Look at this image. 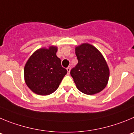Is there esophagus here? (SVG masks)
<instances>
[{"label": "esophagus", "instance_id": "obj_1", "mask_svg": "<svg viewBox=\"0 0 134 134\" xmlns=\"http://www.w3.org/2000/svg\"><path fill=\"white\" fill-rule=\"evenodd\" d=\"M67 73H68V75H69L70 71H71V67H67Z\"/></svg>", "mask_w": 134, "mask_h": 134}]
</instances>
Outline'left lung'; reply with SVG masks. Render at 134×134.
Wrapping results in <instances>:
<instances>
[{
	"label": "left lung",
	"mask_w": 134,
	"mask_h": 134,
	"mask_svg": "<svg viewBox=\"0 0 134 134\" xmlns=\"http://www.w3.org/2000/svg\"><path fill=\"white\" fill-rule=\"evenodd\" d=\"M78 63L71 70L76 87L81 92L93 95L108 84L109 70L102 53L93 45L83 43L75 48Z\"/></svg>",
	"instance_id": "left-lung-1"
}]
</instances>
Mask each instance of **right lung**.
I'll return each instance as SVG.
<instances>
[{
  "instance_id": "right-lung-1",
  "label": "right lung",
  "mask_w": 134,
  "mask_h": 134,
  "mask_svg": "<svg viewBox=\"0 0 134 134\" xmlns=\"http://www.w3.org/2000/svg\"><path fill=\"white\" fill-rule=\"evenodd\" d=\"M57 51V47L54 46L39 49L26 62L24 69L25 83L35 93L47 96L53 93L67 74Z\"/></svg>"
}]
</instances>
